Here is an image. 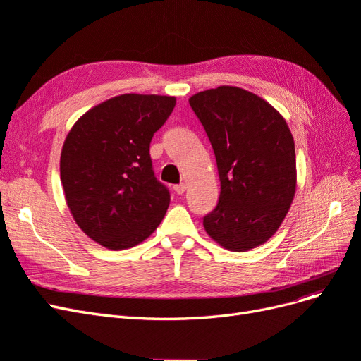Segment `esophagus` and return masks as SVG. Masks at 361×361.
<instances>
[{"instance_id":"34e87169","label":"esophagus","mask_w":361,"mask_h":361,"mask_svg":"<svg viewBox=\"0 0 361 361\" xmlns=\"http://www.w3.org/2000/svg\"><path fill=\"white\" fill-rule=\"evenodd\" d=\"M173 190H174V191H176L178 194H183L185 191H187V185H185V183H179V185H174V187H173Z\"/></svg>"}]
</instances>
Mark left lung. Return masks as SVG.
I'll return each mask as SVG.
<instances>
[{
    "mask_svg": "<svg viewBox=\"0 0 361 361\" xmlns=\"http://www.w3.org/2000/svg\"><path fill=\"white\" fill-rule=\"evenodd\" d=\"M188 101L211 141L221 183L216 207L203 218L206 233L231 251L265 244L297 190L286 120L260 96L233 85L195 93Z\"/></svg>",
    "mask_w": 361,
    "mask_h": 361,
    "instance_id": "1",
    "label": "left lung"
}]
</instances>
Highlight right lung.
<instances>
[{
	"label": "right lung",
	"instance_id": "right-lung-1",
	"mask_svg": "<svg viewBox=\"0 0 361 361\" xmlns=\"http://www.w3.org/2000/svg\"><path fill=\"white\" fill-rule=\"evenodd\" d=\"M174 105V96H114L84 113L64 140V199L81 231L108 250L143 243L169 209L170 192L155 178L149 147Z\"/></svg>",
	"mask_w": 361,
	"mask_h": 361
}]
</instances>
